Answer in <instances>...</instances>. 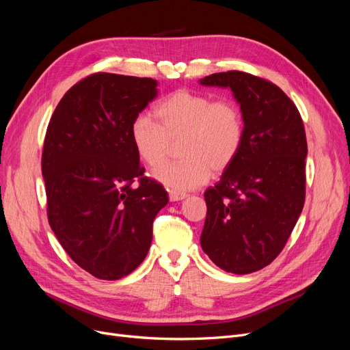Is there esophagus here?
Segmentation results:
<instances>
[{"label":"esophagus","instance_id":"esophagus-1","mask_svg":"<svg viewBox=\"0 0 350 350\" xmlns=\"http://www.w3.org/2000/svg\"><path fill=\"white\" fill-rule=\"evenodd\" d=\"M184 198H187V194L183 191H175V189H171V191H169V200L171 201H181Z\"/></svg>","mask_w":350,"mask_h":350}]
</instances>
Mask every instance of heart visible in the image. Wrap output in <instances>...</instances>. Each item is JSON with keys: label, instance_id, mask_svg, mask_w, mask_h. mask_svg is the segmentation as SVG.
I'll return each instance as SVG.
<instances>
[{"label": "heart", "instance_id": "1", "mask_svg": "<svg viewBox=\"0 0 350 350\" xmlns=\"http://www.w3.org/2000/svg\"><path fill=\"white\" fill-rule=\"evenodd\" d=\"M153 116L156 122L146 116L135 118L130 139L137 156L149 166L164 160L171 142L182 140V161L165 163L152 172L167 188L187 191L203 185L211 171H226L239 154L245 129L235 102L178 90L156 105Z\"/></svg>", "mask_w": 350, "mask_h": 350}]
</instances>
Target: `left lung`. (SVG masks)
<instances>
[{
    "instance_id": "8db88e82",
    "label": "left lung",
    "mask_w": 350,
    "mask_h": 350,
    "mask_svg": "<svg viewBox=\"0 0 350 350\" xmlns=\"http://www.w3.org/2000/svg\"><path fill=\"white\" fill-rule=\"evenodd\" d=\"M200 84L229 89L245 129L234 163L204 193L201 248L221 270L248 274L279 256L302 211L308 153L302 118L276 84L248 72H216Z\"/></svg>"
}]
</instances>
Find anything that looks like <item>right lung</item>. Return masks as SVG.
<instances>
[{
  "label": "right lung",
  "instance_id": "1",
  "mask_svg": "<svg viewBox=\"0 0 350 350\" xmlns=\"http://www.w3.org/2000/svg\"><path fill=\"white\" fill-rule=\"evenodd\" d=\"M157 96L147 77L96 72L64 94L42 153L48 220L81 269L118 280L140 266L167 193L143 176L130 129ZM135 178L139 185L133 187Z\"/></svg>",
  "mask_w": 350,
  "mask_h": 350
}]
</instances>
